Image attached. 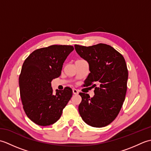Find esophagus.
I'll return each mask as SVG.
<instances>
[{
	"instance_id": "obj_1",
	"label": "esophagus",
	"mask_w": 151,
	"mask_h": 151,
	"mask_svg": "<svg viewBox=\"0 0 151 151\" xmlns=\"http://www.w3.org/2000/svg\"><path fill=\"white\" fill-rule=\"evenodd\" d=\"M73 93L74 95H77V94H78V91L76 89H73Z\"/></svg>"
}]
</instances>
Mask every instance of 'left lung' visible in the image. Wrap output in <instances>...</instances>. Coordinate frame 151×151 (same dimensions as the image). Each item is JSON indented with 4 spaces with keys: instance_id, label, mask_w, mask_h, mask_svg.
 Instances as JSON below:
<instances>
[{
    "instance_id": "8db88e82",
    "label": "left lung",
    "mask_w": 151,
    "mask_h": 151,
    "mask_svg": "<svg viewBox=\"0 0 151 151\" xmlns=\"http://www.w3.org/2000/svg\"><path fill=\"white\" fill-rule=\"evenodd\" d=\"M75 48L89 63L90 73L84 86L95 88L92 98L88 94L79 93L82 97L80 115L91 127L107 126L116 118L124 101L129 76L126 62L121 54L106 44L89 47L75 45Z\"/></svg>"
}]
</instances>
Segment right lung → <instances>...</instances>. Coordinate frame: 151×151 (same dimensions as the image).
I'll use <instances>...</instances> for the list:
<instances>
[{
	"mask_svg": "<svg viewBox=\"0 0 151 151\" xmlns=\"http://www.w3.org/2000/svg\"><path fill=\"white\" fill-rule=\"evenodd\" d=\"M73 50V46L58 45L41 48L22 64L19 81L22 107L27 117L40 126L56 123L72 97L69 87L57 89L53 95L50 82L60 76L64 61Z\"/></svg>",
	"mask_w": 151,
	"mask_h": 151,
	"instance_id": "1",
	"label": "right lung"
}]
</instances>
